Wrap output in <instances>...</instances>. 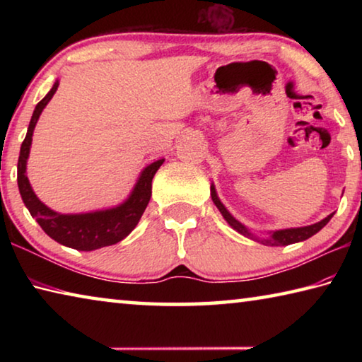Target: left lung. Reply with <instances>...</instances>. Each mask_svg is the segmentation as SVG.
Here are the masks:
<instances>
[{"instance_id": "8db88e82", "label": "left lung", "mask_w": 362, "mask_h": 362, "mask_svg": "<svg viewBox=\"0 0 362 362\" xmlns=\"http://www.w3.org/2000/svg\"><path fill=\"white\" fill-rule=\"evenodd\" d=\"M211 196H212V201L214 204L217 206V209L222 212L223 218L228 222L233 228H235L236 231H240L241 235H246V236H250V233L247 231V228L244 225H241L238 220L231 216V214L225 209V206L220 203V199L217 198V193H216V188H214V185L211 187ZM334 214H330V216H327L324 220H321V222H317L315 225H310V226H302V228H289V230H279V231H274L272 238L269 240H263L262 243L267 244V246H287V244H292V243H298V241H305L308 240V238H311L313 235H316L317 231H320L321 228H324V226L327 225V222L330 218H332ZM255 241H260V240H255Z\"/></svg>"}]
</instances>
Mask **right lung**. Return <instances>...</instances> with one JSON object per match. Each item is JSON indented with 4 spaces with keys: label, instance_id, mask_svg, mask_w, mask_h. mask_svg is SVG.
Here are the masks:
<instances>
[{
    "label": "right lung",
    "instance_id": "obj_1",
    "mask_svg": "<svg viewBox=\"0 0 362 362\" xmlns=\"http://www.w3.org/2000/svg\"><path fill=\"white\" fill-rule=\"evenodd\" d=\"M57 88L59 83L54 84L45 99L36 105L32 121H30L27 137L22 142L19 163H17V183H19L21 196L28 212L32 214V217H35L46 235L51 236L54 241L76 250H94L99 247L112 246V244L124 240L136 228L140 217H142L144 211L150 203L153 177H155L156 170L164 163V159H158V161L151 163L150 166L144 169L129 199L118 207L89 214H75V216L57 214L49 209L47 206L42 204L36 198L25 175V169L36 121H38L42 108L47 105V102L56 94Z\"/></svg>",
    "mask_w": 362,
    "mask_h": 362
}]
</instances>
